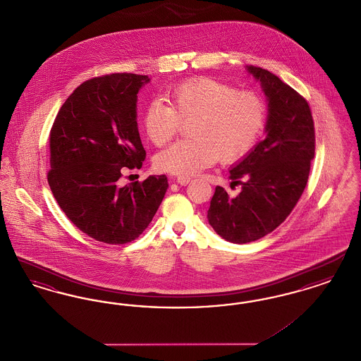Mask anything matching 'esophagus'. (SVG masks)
I'll use <instances>...</instances> for the list:
<instances>
[{"instance_id": "esophagus-1", "label": "esophagus", "mask_w": 361, "mask_h": 361, "mask_svg": "<svg viewBox=\"0 0 361 361\" xmlns=\"http://www.w3.org/2000/svg\"><path fill=\"white\" fill-rule=\"evenodd\" d=\"M176 181H177L180 185H187V184H189V183L192 181V178H189V177H181V176H178V177L176 178Z\"/></svg>"}]
</instances>
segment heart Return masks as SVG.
I'll return each mask as SVG.
<instances>
[{
  "mask_svg": "<svg viewBox=\"0 0 361 361\" xmlns=\"http://www.w3.org/2000/svg\"><path fill=\"white\" fill-rule=\"evenodd\" d=\"M190 121L192 137L174 143L154 159L159 172L195 176L216 159L235 162L256 146L267 123V104L250 90H238L224 81L197 77L169 90V104L152 100L143 112L147 137L161 147Z\"/></svg>",
  "mask_w": 361,
  "mask_h": 361,
  "instance_id": "heart-1",
  "label": "heart"
}]
</instances>
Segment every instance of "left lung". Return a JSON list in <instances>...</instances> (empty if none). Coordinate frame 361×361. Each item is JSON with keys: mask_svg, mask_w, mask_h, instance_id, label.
<instances>
[{"mask_svg": "<svg viewBox=\"0 0 361 361\" xmlns=\"http://www.w3.org/2000/svg\"><path fill=\"white\" fill-rule=\"evenodd\" d=\"M268 97V135L231 171L242 185L231 199L216 187L208 222L226 240L247 243L272 233L296 206L309 180L315 130L307 100L268 70L247 66Z\"/></svg>", "mask_w": 361, "mask_h": 361, "instance_id": "obj_1", "label": "left lung"}]
</instances>
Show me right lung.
Wrapping results in <instances>:
<instances>
[{"mask_svg": "<svg viewBox=\"0 0 361 361\" xmlns=\"http://www.w3.org/2000/svg\"><path fill=\"white\" fill-rule=\"evenodd\" d=\"M146 75L112 73L78 86L50 131L49 185L56 203L86 235L109 245L137 238L153 221L168 177L121 187L126 171L146 158L137 123V94Z\"/></svg>", "mask_w": 361, "mask_h": 361, "instance_id": "right-lung-1", "label": "right lung"}]
</instances>
